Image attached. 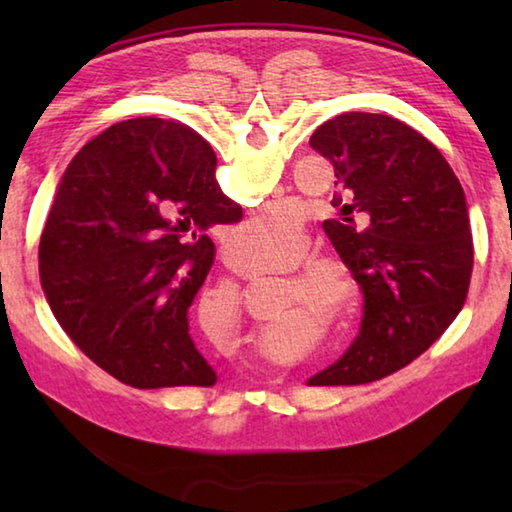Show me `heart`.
I'll use <instances>...</instances> for the list:
<instances>
[{
    "label": "heart",
    "instance_id": "heart-1",
    "mask_svg": "<svg viewBox=\"0 0 512 512\" xmlns=\"http://www.w3.org/2000/svg\"><path fill=\"white\" fill-rule=\"evenodd\" d=\"M298 228V221L291 212L275 207L264 214L255 216L246 223L237 225L230 232L228 248L241 264H257L250 277L282 275L280 298H277V314H283L293 306H302L289 315L280 316L268 323L262 343L266 350L287 354L291 343H311L318 339L320 325L309 314L314 311L329 323H341L359 311L361 287L352 268L339 255L332 253H311V241L307 232H292ZM294 239L291 240L290 237ZM225 302L228 309L219 316V332L225 343H239L244 339V323L239 314V293L237 289L225 287Z\"/></svg>",
    "mask_w": 512,
    "mask_h": 512
}]
</instances>
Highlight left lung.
I'll list each match as a JSON object with an SVG mask.
<instances>
[{"label":"left lung","instance_id":"1","mask_svg":"<svg viewBox=\"0 0 512 512\" xmlns=\"http://www.w3.org/2000/svg\"><path fill=\"white\" fill-rule=\"evenodd\" d=\"M309 144L336 176L341 219L325 232L366 298L357 341L309 386L370 384L409 366L461 314L474 266L465 192L443 153L400 119L345 112Z\"/></svg>","mask_w":512,"mask_h":512}]
</instances>
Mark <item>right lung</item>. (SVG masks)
<instances>
[{
    "mask_svg": "<svg viewBox=\"0 0 512 512\" xmlns=\"http://www.w3.org/2000/svg\"><path fill=\"white\" fill-rule=\"evenodd\" d=\"M216 158L183 124L137 117L74 155L40 239V284L58 325L133 388L214 386L187 309L214 264L205 235L237 223Z\"/></svg>",
    "mask_w": 512,
    "mask_h": 512,
    "instance_id": "add662e5",
    "label": "right lung"
}]
</instances>
